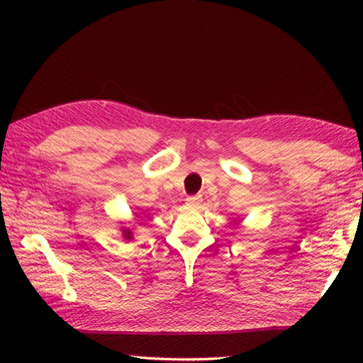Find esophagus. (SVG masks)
<instances>
[{
    "label": "esophagus",
    "mask_w": 363,
    "mask_h": 363,
    "mask_svg": "<svg viewBox=\"0 0 363 363\" xmlns=\"http://www.w3.org/2000/svg\"><path fill=\"white\" fill-rule=\"evenodd\" d=\"M186 201H187V205H199L201 199H200V195H190V196H187Z\"/></svg>",
    "instance_id": "obj_1"
}]
</instances>
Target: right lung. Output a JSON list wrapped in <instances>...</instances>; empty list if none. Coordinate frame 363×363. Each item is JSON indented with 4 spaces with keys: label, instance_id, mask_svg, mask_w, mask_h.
<instances>
[{
    "label": "right lung",
    "instance_id": "right-lung-1",
    "mask_svg": "<svg viewBox=\"0 0 363 363\" xmlns=\"http://www.w3.org/2000/svg\"><path fill=\"white\" fill-rule=\"evenodd\" d=\"M123 237L126 238V240H131L133 238V232L130 229H123Z\"/></svg>",
    "mask_w": 363,
    "mask_h": 363
}]
</instances>
